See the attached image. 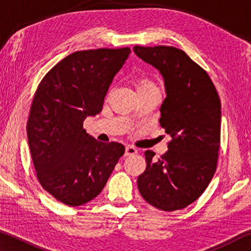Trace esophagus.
<instances>
[{
	"instance_id": "esophagus-1",
	"label": "esophagus",
	"mask_w": 251,
	"mask_h": 251,
	"mask_svg": "<svg viewBox=\"0 0 251 251\" xmlns=\"http://www.w3.org/2000/svg\"><path fill=\"white\" fill-rule=\"evenodd\" d=\"M137 154V150L133 146H126L125 148V156H133Z\"/></svg>"
}]
</instances>
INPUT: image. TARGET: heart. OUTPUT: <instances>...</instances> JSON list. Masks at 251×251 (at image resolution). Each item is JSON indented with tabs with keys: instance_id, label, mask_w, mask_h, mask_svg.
Wrapping results in <instances>:
<instances>
[{
	"instance_id": "heart-1",
	"label": "heart",
	"mask_w": 251,
	"mask_h": 251,
	"mask_svg": "<svg viewBox=\"0 0 251 251\" xmlns=\"http://www.w3.org/2000/svg\"><path fill=\"white\" fill-rule=\"evenodd\" d=\"M151 86H155V85L152 84V83H151L150 80L144 79V78L138 79L137 82H136V90H137V92L141 91V90H145V88L151 87Z\"/></svg>"
}]
</instances>
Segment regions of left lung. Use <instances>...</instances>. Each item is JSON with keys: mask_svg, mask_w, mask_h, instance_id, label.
Segmentation results:
<instances>
[{"mask_svg": "<svg viewBox=\"0 0 251 251\" xmlns=\"http://www.w3.org/2000/svg\"><path fill=\"white\" fill-rule=\"evenodd\" d=\"M137 56L158 70L166 99L160 126L172 136L168 151L155 159L146 151V169L138 176L143 198L160 210L182 209L205 192L216 172L222 106L208 74L184 50L173 46H134Z\"/></svg>", "mask_w": 251, "mask_h": 251, "instance_id": "left-lung-1", "label": "left lung"}]
</instances>
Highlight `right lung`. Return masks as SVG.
<instances>
[{"label":"right lung","mask_w":251,"mask_h":251,"mask_svg":"<svg viewBox=\"0 0 251 251\" xmlns=\"http://www.w3.org/2000/svg\"><path fill=\"white\" fill-rule=\"evenodd\" d=\"M130 50H79L57 63L40 83L27 121V139L39 181L67 206L84 205L107 182L125 147L97 142L83 128L101 112L114 76Z\"/></svg>","instance_id":"add662e5"}]
</instances>
